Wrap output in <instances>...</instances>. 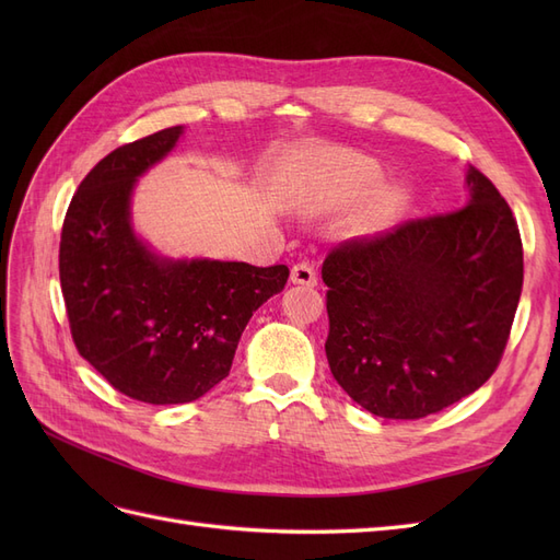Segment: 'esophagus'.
Here are the masks:
<instances>
[{
  "label": "esophagus",
  "mask_w": 560,
  "mask_h": 560,
  "mask_svg": "<svg viewBox=\"0 0 560 560\" xmlns=\"http://www.w3.org/2000/svg\"><path fill=\"white\" fill-rule=\"evenodd\" d=\"M292 282L294 284H306V287H315L317 284V273H315V266L308 261H299L292 268Z\"/></svg>",
  "instance_id": "obj_1"
}]
</instances>
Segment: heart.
<instances>
[{
  "instance_id": "heart-1",
  "label": "heart",
  "mask_w": 560,
  "mask_h": 560,
  "mask_svg": "<svg viewBox=\"0 0 560 560\" xmlns=\"http://www.w3.org/2000/svg\"><path fill=\"white\" fill-rule=\"evenodd\" d=\"M364 182L354 175H338L336 179L327 182L325 186H317V189H306L299 194V206L306 212H322L341 206V202L352 200L358 194H362Z\"/></svg>"
}]
</instances>
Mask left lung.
I'll list each match as a JSON object with an SVG mask.
<instances>
[{"label": "left lung", "instance_id": "left-lung-1", "mask_svg": "<svg viewBox=\"0 0 560 560\" xmlns=\"http://www.w3.org/2000/svg\"><path fill=\"white\" fill-rule=\"evenodd\" d=\"M467 189L465 208L341 243L322 264L331 374L369 413L425 418L500 364L523 287L521 233L471 165Z\"/></svg>", "mask_w": 560, "mask_h": 560}]
</instances>
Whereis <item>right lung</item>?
<instances>
[{
  "instance_id": "obj_1",
  "label": "right lung",
  "mask_w": 560,
  "mask_h": 560,
  "mask_svg": "<svg viewBox=\"0 0 560 560\" xmlns=\"http://www.w3.org/2000/svg\"><path fill=\"white\" fill-rule=\"evenodd\" d=\"M184 126L114 149L83 177L60 235V287L79 354L130 399L186 404L231 371L252 313L284 290L290 268L171 259L132 229L138 179Z\"/></svg>"
}]
</instances>
